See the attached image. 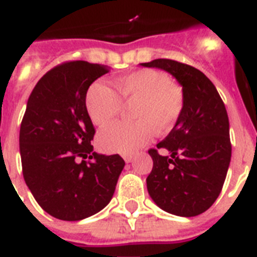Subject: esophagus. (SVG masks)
<instances>
[{
    "instance_id": "esophagus-1",
    "label": "esophagus",
    "mask_w": 257,
    "mask_h": 257,
    "mask_svg": "<svg viewBox=\"0 0 257 257\" xmlns=\"http://www.w3.org/2000/svg\"><path fill=\"white\" fill-rule=\"evenodd\" d=\"M123 159H124V162H126V163H133V160H134V158L131 156V155H124Z\"/></svg>"
}]
</instances>
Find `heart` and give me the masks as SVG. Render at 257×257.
Here are the masks:
<instances>
[{
	"label": "heart",
	"mask_w": 257,
	"mask_h": 257,
	"mask_svg": "<svg viewBox=\"0 0 257 257\" xmlns=\"http://www.w3.org/2000/svg\"><path fill=\"white\" fill-rule=\"evenodd\" d=\"M115 93L102 84H94L86 94L85 106L93 124L107 126L116 119L123 102L133 106L134 122L116 123L103 128L97 142L101 150L111 154H133L156 134L173 128L184 109V93L171 78L154 69H142L116 78Z\"/></svg>",
	"instance_id": "obj_1"
}]
</instances>
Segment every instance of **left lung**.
<instances>
[{
    "label": "left lung",
    "instance_id": "8db88e82",
    "mask_svg": "<svg viewBox=\"0 0 257 257\" xmlns=\"http://www.w3.org/2000/svg\"><path fill=\"white\" fill-rule=\"evenodd\" d=\"M141 65L171 73L182 86L184 109L179 120L156 150L147 177L154 202L167 213L196 217L219 196L231 160L230 123L224 103L202 72L169 59ZM163 149L168 155L158 152Z\"/></svg>",
    "mask_w": 257,
    "mask_h": 257
}]
</instances>
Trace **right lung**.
<instances>
[{
    "mask_svg": "<svg viewBox=\"0 0 257 257\" xmlns=\"http://www.w3.org/2000/svg\"><path fill=\"white\" fill-rule=\"evenodd\" d=\"M109 67L68 61L40 78L19 131L23 179L39 206L61 220H81L110 202L124 167L119 155L93 152L86 92Z\"/></svg>",
    "mask_w": 257,
    "mask_h": 257,
    "instance_id": "obj_1",
    "label": "right lung"
}]
</instances>
